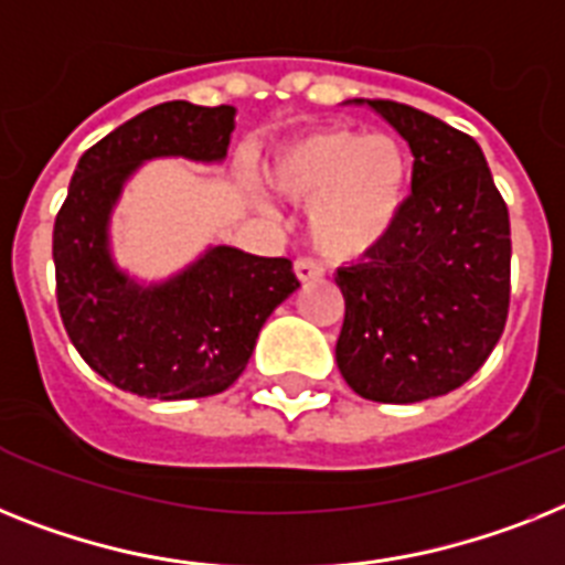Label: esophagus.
<instances>
[{
	"mask_svg": "<svg viewBox=\"0 0 565 565\" xmlns=\"http://www.w3.org/2000/svg\"><path fill=\"white\" fill-rule=\"evenodd\" d=\"M294 274H297L300 282H311V279H317L323 271H320V265H315L311 259H297V263H294Z\"/></svg>",
	"mask_w": 565,
	"mask_h": 565,
	"instance_id": "34e87169",
	"label": "esophagus"
}]
</instances>
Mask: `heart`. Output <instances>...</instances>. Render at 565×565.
<instances>
[{
  "instance_id": "heart-1",
  "label": "heart",
  "mask_w": 565,
  "mask_h": 565,
  "mask_svg": "<svg viewBox=\"0 0 565 565\" xmlns=\"http://www.w3.org/2000/svg\"><path fill=\"white\" fill-rule=\"evenodd\" d=\"M265 181L288 202L306 204L302 236L317 256L361 263L398 231L409 199V156L390 132L323 126L282 143Z\"/></svg>"
}]
</instances>
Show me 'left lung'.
<instances>
[{
	"label": "left lung",
	"instance_id": "obj_1",
	"mask_svg": "<svg viewBox=\"0 0 565 565\" xmlns=\"http://www.w3.org/2000/svg\"><path fill=\"white\" fill-rule=\"evenodd\" d=\"M370 106L413 152L398 231L366 263L338 268L347 300L334 358L361 398L416 404L488 361L511 297V222L479 143L393 100Z\"/></svg>",
	"mask_w": 565,
	"mask_h": 565
}]
</instances>
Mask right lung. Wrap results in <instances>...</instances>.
<instances>
[{
	"label": "right lung",
	"mask_w": 565,
	"mask_h": 565,
	"mask_svg": "<svg viewBox=\"0 0 565 565\" xmlns=\"http://www.w3.org/2000/svg\"><path fill=\"white\" fill-rule=\"evenodd\" d=\"M236 129L233 106H152L83 152L54 222L60 317L100 377L158 401L225 393L256 338L300 282L291 259L207 245L179 271L143 279L111 248V216L132 175L158 158L216 167Z\"/></svg>",
	"instance_id": "obj_1"
}]
</instances>
